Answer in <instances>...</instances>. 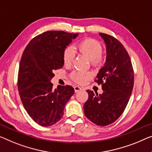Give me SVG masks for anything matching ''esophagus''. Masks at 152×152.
Returning <instances> with one entry per match:
<instances>
[{
  "label": "esophagus",
  "mask_w": 152,
  "mask_h": 152,
  "mask_svg": "<svg viewBox=\"0 0 152 152\" xmlns=\"http://www.w3.org/2000/svg\"><path fill=\"white\" fill-rule=\"evenodd\" d=\"M82 89H83L82 87H80L79 86H75V87H74V91H75L76 93L80 91H81Z\"/></svg>",
  "instance_id": "34e87169"
}]
</instances>
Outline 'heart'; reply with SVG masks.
Wrapping results in <instances>:
<instances>
[{"mask_svg": "<svg viewBox=\"0 0 152 152\" xmlns=\"http://www.w3.org/2000/svg\"><path fill=\"white\" fill-rule=\"evenodd\" d=\"M77 49L81 54L89 58L94 66L100 65L103 62V56L102 55L101 44L96 40L93 39H86L79 43L77 46ZM75 52L73 48L67 47L65 49L63 53V60L65 65H69L73 61ZM91 76L89 72L83 71H75L72 74V78L78 83H84L87 79Z\"/></svg>", "mask_w": 152, "mask_h": 152, "instance_id": "b5f03b06", "label": "heart"}]
</instances>
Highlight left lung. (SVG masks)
<instances>
[{"mask_svg": "<svg viewBox=\"0 0 152 152\" xmlns=\"http://www.w3.org/2000/svg\"><path fill=\"white\" fill-rule=\"evenodd\" d=\"M106 45V57L96 81L104 92L87 90L89 98L84 104L85 116L93 123L106 126L113 123L125 110L134 86V72L125 48L112 36L99 33Z\"/></svg>", "mask_w": 152, "mask_h": 152, "instance_id": "8db88e82", "label": "left lung"}]
</instances>
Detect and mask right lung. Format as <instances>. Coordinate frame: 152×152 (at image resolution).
<instances>
[{"mask_svg":"<svg viewBox=\"0 0 152 152\" xmlns=\"http://www.w3.org/2000/svg\"><path fill=\"white\" fill-rule=\"evenodd\" d=\"M78 33L50 31L36 36L24 49L20 63L18 88L22 102L39 125L50 126L62 118L65 106L74 94L72 86L53 89L54 69L63 66V53Z\"/></svg>","mask_w":152,"mask_h":152,"instance_id":"obj_1","label":"right lung"}]
</instances>
